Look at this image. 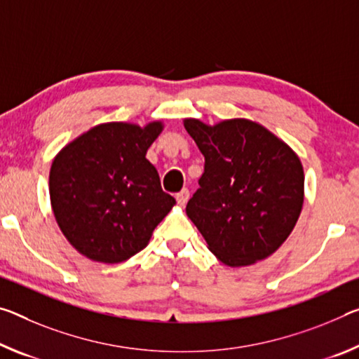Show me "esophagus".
<instances>
[{"mask_svg":"<svg viewBox=\"0 0 359 359\" xmlns=\"http://www.w3.org/2000/svg\"><path fill=\"white\" fill-rule=\"evenodd\" d=\"M189 198H190V191L187 189H184L182 191H179L177 195H175V200H177L180 206H185L187 201H189Z\"/></svg>","mask_w":359,"mask_h":359,"instance_id":"obj_1","label":"esophagus"}]
</instances>
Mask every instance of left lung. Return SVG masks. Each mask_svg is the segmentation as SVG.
<instances>
[{
	"instance_id": "1",
	"label": "left lung",
	"mask_w": 359,
	"mask_h": 359,
	"mask_svg": "<svg viewBox=\"0 0 359 359\" xmlns=\"http://www.w3.org/2000/svg\"><path fill=\"white\" fill-rule=\"evenodd\" d=\"M184 126L204 156L200 189L187 204L209 251L229 266H246L278 251L304 204V168L295 151L251 119Z\"/></svg>"
}]
</instances>
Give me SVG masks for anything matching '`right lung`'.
I'll list each match as a JSON object with an SVG mask.
<instances>
[{
  "label": "right lung",
  "instance_id": "obj_1",
  "mask_svg": "<svg viewBox=\"0 0 359 359\" xmlns=\"http://www.w3.org/2000/svg\"><path fill=\"white\" fill-rule=\"evenodd\" d=\"M163 123L140 128L104 123L90 128L54 158L50 206L57 225L79 254L119 264L149 244L153 230L175 200L161 189L156 168L145 158Z\"/></svg>",
  "mask_w": 359,
  "mask_h": 359
}]
</instances>
